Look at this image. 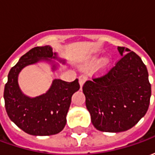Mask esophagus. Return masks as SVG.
Returning a JSON list of instances; mask_svg holds the SVG:
<instances>
[{
  "label": "esophagus",
  "instance_id": "obj_1",
  "mask_svg": "<svg viewBox=\"0 0 155 155\" xmlns=\"http://www.w3.org/2000/svg\"><path fill=\"white\" fill-rule=\"evenodd\" d=\"M86 79H87V77H86L85 75H84V74H82V75H81V76L79 77V83H80L81 87L83 86V84H84V83L85 82V81H86Z\"/></svg>",
  "mask_w": 155,
  "mask_h": 155
}]
</instances>
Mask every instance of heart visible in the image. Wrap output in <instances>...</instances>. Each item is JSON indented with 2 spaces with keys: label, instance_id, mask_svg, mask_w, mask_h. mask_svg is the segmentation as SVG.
<instances>
[{
  "label": "heart",
  "instance_id": "b5f03b06",
  "mask_svg": "<svg viewBox=\"0 0 155 155\" xmlns=\"http://www.w3.org/2000/svg\"><path fill=\"white\" fill-rule=\"evenodd\" d=\"M97 61H98V60H97ZM105 62H108V60H106V61H105Z\"/></svg>",
  "mask_w": 155,
  "mask_h": 155
}]
</instances>
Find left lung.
Here are the masks:
<instances>
[{
    "label": "left lung",
    "instance_id": "left-lung-1",
    "mask_svg": "<svg viewBox=\"0 0 155 155\" xmlns=\"http://www.w3.org/2000/svg\"><path fill=\"white\" fill-rule=\"evenodd\" d=\"M122 58L114 67L83 86L85 104L96 130L118 133L130 130L146 114L151 96L148 71L141 58L118 47Z\"/></svg>",
    "mask_w": 155,
    "mask_h": 155
}]
</instances>
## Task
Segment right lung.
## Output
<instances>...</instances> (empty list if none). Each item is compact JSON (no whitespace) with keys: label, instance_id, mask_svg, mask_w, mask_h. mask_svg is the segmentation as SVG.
Returning <instances> with one entry per match:
<instances>
[{"label":"right lung","instance_id":"1","mask_svg":"<svg viewBox=\"0 0 155 155\" xmlns=\"http://www.w3.org/2000/svg\"><path fill=\"white\" fill-rule=\"evenodd\" d=\"M65 61L58 57L50 45L35 47L20 58L17 64L11 69L4 90L6 113L12 122L25 133L35 136H46L60 133L66 124V115L71 103V97L79 91L78 79L66 82L54 79L45 94L30 97L21 90L18 76L23 68L38 62L51 64V71L59 68Z\"/></svg>","mask_w":155,"mask_h":155}]
</instances>
